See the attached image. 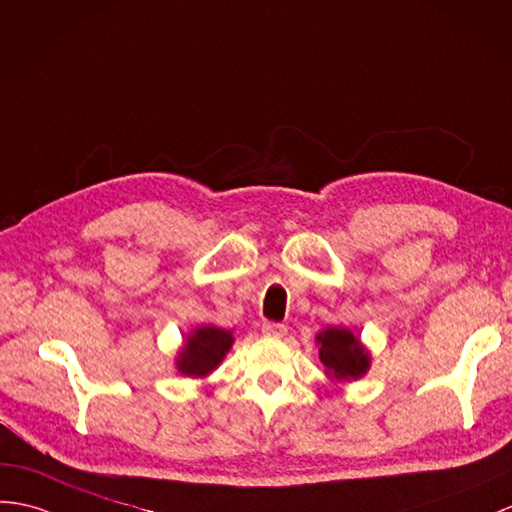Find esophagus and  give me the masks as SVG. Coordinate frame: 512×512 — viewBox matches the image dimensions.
I'll use <instances>...</instances> for the list:
<instances>
[{
    "label": "esophagus",
    "mask_w": 512,
    "mask_h": 512,
    "mask_svg": "<svg viewBox=\"0 0 512 512\" xmlns=\"http://www.w3.org/2000/svg\"><path fill=\"white\" fill-rule=\"evenodd\" d=\"M261 331H264V334L270 338H283L285 334H288V327H285L283 323H272V320H268V323L261 325Z\"/></svg>",
    "instance_id": "obj_1"
}]
</instances>
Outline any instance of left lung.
<instances>
[{
	"label": "left lung",
	"instance_id": "1",
	"mask_svg": "<svg viewBox=\"0 0 512 512\" xmlns=\"http://www.w3.org/2000/svg\"><path fill=\"white\" fill-rule=\"evenodd\" d=\"M318 355L327 373L336 379H358L368 368V353L351 331L329 327L318 334Z\"/></svg>",
	"mask_w": 512,
	"mask_h": 512
}]
</instances>
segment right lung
<instances>
[{"label":"right lung","mask_w":512,"mask_h":512,"mask_svg":"<svg viewBox=\"0 0 512 512\" xmlns=\"http://www.w3.org/2000/svg\"><path fill=\"white\" fill-rule=\"evenodd\" d=\"M233 336L231 331L218 327H200L196 334L187 338L183 353L178 355V371L183 375L202 377L216 368L227 351L231 349Z\"/></svg>","instance_id":"right-lung-1"}]
</instances>
